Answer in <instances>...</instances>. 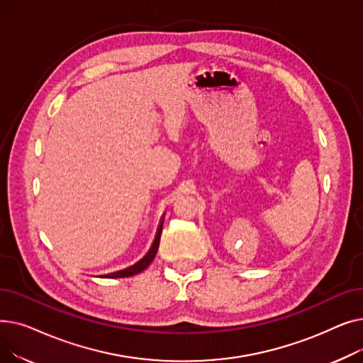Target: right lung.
<instances>
[{"label":"right lung","mask_w":363,"mask_h":363,"mask_svg":"<svg viewBox=\"0 0 363 363\" xmlns=\"http://www.w3.org/2000/svg\"><path fill=\"white\" fill-rule=\"evenodd\" d=\"M162 228H163V222H162L160 226H159V231H157L156 240H155V242H152L150 252H148L138 263L129 266V268H126V269H122V271H118V272H113V274H107V275H104V278H125V277H132V275L143 272V271L147 268V266L152 262V259L156 257V253H157V249H159V242H160V235H162Z\"/></svg>","instance_id":"obj_1"}]
</instances>
